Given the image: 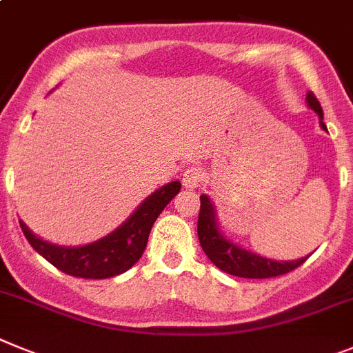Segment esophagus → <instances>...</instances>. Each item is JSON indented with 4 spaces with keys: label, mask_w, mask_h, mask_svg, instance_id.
Instances as JSON below:
<instances>
[{
    "label": "esophagus",
    "mask_w": 353,
    "mask_h": 353,
    "mask_svg": "<svg viewBox=\"0 0 353 353\" xmlns=\"http://www.w3.org/2000/svg\"><path fill=\"white\" fill-rule=\"evenodd\" d=\"M204 179H206V174L199 165H192V167L185 168V172H183V185L186 188H197L204 183Z\"/></svg>",
    "instance_id": "34e87169"
}]
</instances>
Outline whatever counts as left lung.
Masks as SVG:
<instances>
[{"label": "left lung", "instance_id": "8db88e82", "mask_svg": "<svg viewBox=\"0 0 353 353\" xmlns=\"http://www.w3.org/2000/svg\"><path fill=\"white\" fill-rule=\"evenodd\" d=\"M307 103L320 117V124L323 130H327V125L323 122V110L321 104L318 103L316 96L309 92ZM197 234L199 241H201L202 250L210 257V261L213 263L216 268H220L225 274L236 275V277L243 279H270L284 275L291 270L299 268L300 265H304L307 257H302L299 261H272V259H265L261 256L250 254L247 250L240 249L228 241L216 229V220H214L213 204L206 195H201V210H199V220H197Z\"/></svg>", "mask_w": 353, "mask_h": 353}]
</instances>
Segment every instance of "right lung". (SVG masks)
Instances as JSON below:
<instances>
[{
    "instance_id": "right-lung-1",
    "label": "right lung",
    "mask_w": 353,
    "mask_h": 353,
    "mask_svg": "<svg viewBox=\"0 0 353 353\" xmlns=\"http://www.w3.org/2000/svg\"><path fill=\"white\" fill-rule=\"evenodd\" d=\"M179 190V181L168 183L149 195L117 231H113L103 240L76 249L57 247L42 241L23 222L19 223L33 249L51 265L62 270L63 274L81 279H108L130 270L142 257L152 223Z\"/></svg>"
}]
</instances>
